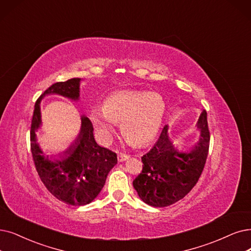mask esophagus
<instances>
[{
	"label": "esophagus",
	"instance_id": "1",
	"mask_svg": "<svg viewBox=\"0 0 251 251\" xmlns=\"http://www.w3.org/2000/svg\"><path fill=\"white\" fill-rule=\"evenodd\" d=\"M129 158V155L128 154H126V153H119L118 154V156H117V159H118V162H125V160H126V159H128Z\"/></svg>",
	"mask_w": 251,
	"mask_h": 251
}]
</instances>
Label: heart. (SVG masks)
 Here are the masks:
<instances>
[{"instance_id":"1","label":"heart","mask_w":251,"mask_h":251,"mask_svg":"<svg viewBox=\"0 0 251 251\" xmlns=\"http://www.w3.org/2000/svg\"><path fill=\"white\" fill-rule=\"evenodd\" d=\"M166 112V102L157 93L122 91L110 95L103 110L94 109L91 120L100 142L107 145L120 124L124 136L136 145H146L157 135Z\"/></svg>"}]
</instances>
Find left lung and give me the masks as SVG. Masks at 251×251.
Segmentation results:
<instances>
[{"mask_svg": "<svg viewBox=\"0 0 251 251\" xmlns=\"http://www.w3.org/2000/svg\"><path fill=\"white\" fill-rule=\"evenodd\" d=\"M197 127L201 134L190 151H178L165 126L154 146L141 157L142 172L133 185L143 202L153 207H167L183 199L197 184L209 151L206 110L200 115Z\"/></svg>", "mask_w": 251, "mask_h": 251, "instance_id": "8db88e82", "label": "left lung"}]
</instances>
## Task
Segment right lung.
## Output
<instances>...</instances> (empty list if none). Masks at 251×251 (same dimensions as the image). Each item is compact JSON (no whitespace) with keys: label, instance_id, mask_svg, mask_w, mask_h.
I'll return each instance as SVG.
<instances>
[{"label":"right lung","instance_id":"right-lung-1","mask_svg":"<svg viewBox=\"0 0 251 251\" xmlns=\"http://www.w3.org/2000/svg\"><path fill=\"white\" fill-rule=\"evenodd\" d=\"M80 78L56 82L39 97L35 104L31 125V151L38 175L46 188L59 201L72 206H83L93 202L105 185L106 178L117 164V155L97 144L91 120L81 116L80 133L66 151L51 159L44 155L37 143L36 131L41 126L40 103L48 95H59L79 100Z\"/></svg>","mask_w":251,"mask_h":251}]
</instances>
